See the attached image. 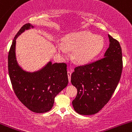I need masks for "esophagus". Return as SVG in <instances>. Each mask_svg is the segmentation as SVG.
Instances as JSON below:
<instances>
[{
    "mask_svg": "<svg viewBox=\"0 0 132 132\" xmlns=\"http://www.w3.org/2000/svg\"><path fill=\"white\" fill-rule=\"evenodd\" d=\"M71 72L70 71H68L67 72V76H68V78H69V82H70V79H71Z\"/></svg>",
    "mask_w": 132,
    "mask_h": 132,
    "instance_id": "esophagus-1",
    "label": "esophagus"
}]
</instances>
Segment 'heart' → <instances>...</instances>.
Segmentation results:
<instances>
[{
    "mask_svg": "<svg viewBox=\"0 0 132 132\" xmlns=\"http://www.w3.org/2000/svg\"><path fill=\"white\" fill-rule=\"evenodd\" d=\"M104 46L102 36L93 35L88 31H81L67 35L63 37L62 45L58 46L60 55H66V50L73 51L72 58L76 63L84 64L98 55Z\"/></svg>",
    "mask_w": 132,
    "mask_h": 132,
    "instance_id": "obj_1",
    "label": "heart"
}]
</instances>
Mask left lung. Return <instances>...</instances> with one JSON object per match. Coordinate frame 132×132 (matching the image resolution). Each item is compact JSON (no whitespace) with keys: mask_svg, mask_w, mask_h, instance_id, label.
<instances>
[{"mask_svg":"<svg viewBox=\"0 0 132 132\" xmlns=\"http://www.w3.org/2000/svg\"><path fill=\"white\" fill-rule=\"evenodd\" d=\"M108 37L109 47L104 58L76 67L71 75L72 84L77 89L72 105L79 114L92 115L100 111L110 100L120 80L121 47L116 39Z\"/></svg>","mask_w":132,"mask_h":132,"instance_id":"8db88e82","label":"left lung"}]
</instances>
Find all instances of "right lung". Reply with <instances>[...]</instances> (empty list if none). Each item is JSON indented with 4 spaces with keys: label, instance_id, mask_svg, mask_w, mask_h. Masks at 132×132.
<instances>
[{
    "label": "right lung",
    "instance_id": "obj_1",
    "mask_svg": "<svg viewBox=\"0 0 132 132\" xmlns=\"http://www.w3.org/2000/svg\"><path fill=\"white\" fill-rule=\"evenodd\" d=\"M30 27H32L30 23L24 25L13 39L8 54V72L19 100L32 112L44 113L51 110L55 96L67 86V64L49 62L41 70L34 73L21 69L16 60V39Z\"/></svg>",
    "mask_w": 132,
    "mask_h": 132
}]
</instances>
